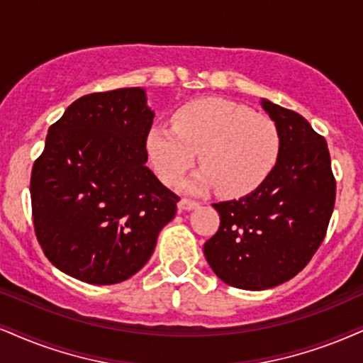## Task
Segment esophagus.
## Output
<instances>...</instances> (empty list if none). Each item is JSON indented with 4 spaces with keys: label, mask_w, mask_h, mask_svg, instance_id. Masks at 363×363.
<instances>
[{
    "label": "esophagus",
    "mask_w": 363,
    "mask_h": 363,
    "mask_svg": "<svg viewBox=\"0 0 363 363\" xmlns=\"http://www.w3.org/2000/svg\"><path fill=\"white\" fill-rule=\"evenodd\" d=\"M195 207H199V202H195V200L182 199L180 202H178V210H180V212H189V210H194Z\"/></svg>",
    "instance_id": "34e87169"
}]
</instances>
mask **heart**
<instances>
[{"label":"heart","instance_id":"heart-1","mask_svg":"<svg viewBox=\"0 0 363 363\" xmlns=\"http://www.w3.org/2000/svg\"><path fill=\"white\" fill-rule=\"evenodd\" d=\"M146 150L167 185H178L199 153L203 168L189 183L191 191L218 189L222 195L244 196L274 172L281 134L274 121L249 107L203 97L178 107L173 126L151 128Z\"/></svg>","mask_w":363,"mask_h":363}]
</instances>
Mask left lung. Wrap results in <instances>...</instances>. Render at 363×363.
<instances>
[{"label": "left lung", "instance_id": "8db88e82", "mask_svg": "<svg viewBox=\"0 0 363 363\" xmlns=\"http://www.w3.org/2000/svg\"><path fill=\"white\" fill-rule=\"evenodd\" d=\"M261 107L281 134L274 172L252 194L213 203L220 227L203 245L223 283L249 291L283 284L310 262L325 239L337 194L325 138L294 111L267 99Z\"/></svg>", "mask_w": 363, "mask_h": 363}]
</instances>
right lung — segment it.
I'll return each mask as SVG.
<instances>
[{
	"label": "right lung",
	"instance_id": "right-lung-1",
	"mask_svg": "<svg viewBox=\"0 0 363 363\" xmlns=\"http://www.w3.org/2000/svg\"><path fill=\"white\" fill-rule=\"evenodd\" d=\"M141 87L89 94L48 129L31 169L35 234L57 269L116 284L153 254L177 195L146 167L155 111Z\"/></svg>",
	"mask_w": 363,
	"mask_h": 363
}]
</instances>
